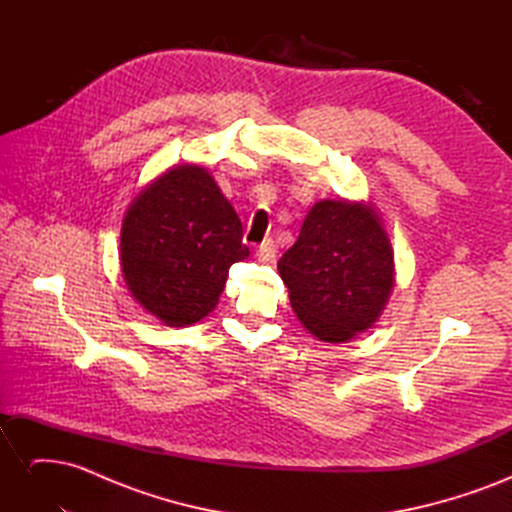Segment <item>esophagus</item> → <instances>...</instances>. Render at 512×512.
I'll list each match as a JSON object with an SVG mask.
<instances>
[{"mask_svg":"<svg viewBox=\"0 0 512 512\" xmlns=\"http://www.w3.org/2000/svg\"><path fill=\"white\" fill-rule=\"evenodd\" d=\"M275 252H277V245H275V241L269 239V237L258 245V256H260L262 260H271V258L275 256Z\"/></svg>","mask_w":512,"mask_h":512,"instance_id":"1","label":"esophagus"}]
</instances>
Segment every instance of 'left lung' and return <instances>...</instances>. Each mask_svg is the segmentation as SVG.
<instances>
[{"label":"left lung","instance_id":"8db88e82","mask_svg":"<svg viewBox=\"0 0 512 512\" xmlns=\"http://www.w3.org/2000/svg\"><path fill=\"white\" fill-rule=\"evenodd\" d=\"M294 314L322 342H346L376 322L393 288V250L378 213L346 200L309 209L277 262Z\"/></svg>","mask_w":512,"mask_h":512}]
</instances>
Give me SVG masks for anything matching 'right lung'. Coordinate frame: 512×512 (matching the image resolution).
<instances>
[{"label": "right lung", "instance_id": "right-lung-1", "mask_svg": "<svg viewBox=\"0 0 512 512\" xmlns=\"http://www.w3.org/2000/svg\"><path fill=\"white\" fill-rule=\"evenodd\" d=\"M247 254L239 215L207 168H170L123 218V280L166 327L213 312L228 269Z\"/></svg>", "mask_w": 512, "mask_h": 512}]
</instances>
